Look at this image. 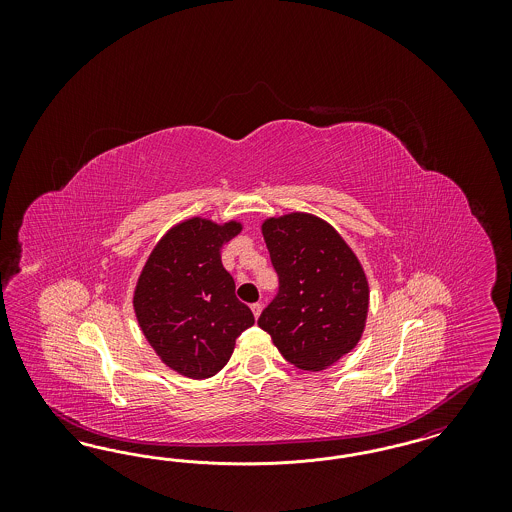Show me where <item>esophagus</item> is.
<instances>
[{"label":"esophagus","instance_id":"obj_1","mask_svg":"<svg viewBox=\"0 0 512 512\" xmlns=\"http://www.w3.org/2000/svg\"><path fill=\"white\" fill-rule=\"evenodd\" d=\"M251 311H253L255 318H259L261 317V311H263V305H261V303H253V305H251Z\"/></svg>","mask_w":512,"mask_h":512}]
</instances>
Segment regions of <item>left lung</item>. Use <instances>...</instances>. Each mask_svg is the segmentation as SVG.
Returning a JSON list of instances; mask_svg holds the SVG:
<instances>
[{
    "label": "left lung",
    "instance_id": "1",
    "mask_svg": "<svg viewBox=\"0 0 512 512\" xmlns=\"http://www.w3.org/2000/svg\"><path fill=\"white\" fill-rule=\"evenodd\" d=\"M261 232L280 293L259 326L297 368L336 365L365 332L370 288L359 257L330 222L311 213L268 217Z\"/></svg>",
    "mask_w": 512,
    "mask_h": 512
}]
</instances>
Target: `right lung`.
Masks as SVG:
<instances>
[{
  "mask_svg": "<svg viewBox=\"0 0 512 512\" xmlns=\"http://www.w3.org/2000/svg\"><path fill=\"white\" fill-rule=\"evenodd\" d=\"M242 228L236 219L180 220L151 249L138 276L132 295L138 326L161 363L180 376H215L230 361L236 338L255 324L220 261L222 245Z\"/></svg>",
  "mask_w": 512,
  "mask_h": 512,
  "instance_id": "1",
  "label": "right lung"
}]
</instances>
